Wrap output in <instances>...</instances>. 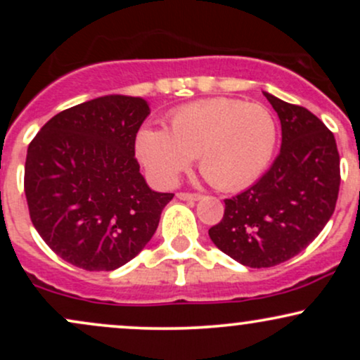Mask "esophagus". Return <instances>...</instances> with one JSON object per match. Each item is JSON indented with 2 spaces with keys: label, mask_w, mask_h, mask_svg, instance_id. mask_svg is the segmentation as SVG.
<instances>
[{
  "label": "esophagus",
  "mask_w": 360,
  "mask_h": 360,
  "mask_svg": "<svg viewBox=\"0 0 360 360\" xmlns=\"http://www.w3.org/2000/svg\"><path fill=\"white\" fill-rule=\"evenodd\" d=\"M177 198L183 201H198L201 200V194L198 193H177Z\"/></svg>",
  "instance_id": "esophagus-1"
}]
</instances>
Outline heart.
Here are the masks:
<instances>
[{
    "label": "heart",
    "mask_w": 360,
    "mask_h": 360,
    "mask_svg": "<svg viewBox=\"0 0 360 360\" xmlns=\"http://www.w3.org/2000/svg\"><path fill=\"white\" fill-rule=\"evenodd\" d=\"M169 128L143 127L135 152L160 188H171L198 155L201 172L214 188L250 186L269 166L278 142L274 117L259 103L210 98L181 106Z\"/></svg>",
    "instance_id": "obj_1"
}]
</instances>
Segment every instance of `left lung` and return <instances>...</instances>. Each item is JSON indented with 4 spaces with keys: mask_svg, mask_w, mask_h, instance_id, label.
<instances>
[{
    "mask_svg": "<svg viewBox=\"0 0 360 360\" xmlns=\"http://www.w3.org/2000/svg\"><path fill=\"white\" fill-rule=\"evenodd\" d=\"M281 120L283 142L269 171L225 200L214 245L247 267L286 262L318 237L335 210L340 157L335 137L311 111L264 93Z\"/></svg>",
    "mask_w": 360,
    "mask_h": 360,
    "instance_id": "8db88e82",
    "label": "left lung"
}]
</instances>
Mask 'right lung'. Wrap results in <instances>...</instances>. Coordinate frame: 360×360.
Returning a JSON list of instances; mask_svg holds the SVG:
<instances>
[{
	"mask_svg": "<svg viewBox=\"0 0 360 360\" xmlns=\"http://www.w3.org/2000/svg\"><path fill=\"white\" fill-rule=\"evenodd\" d=\"M150 108L108 94L49 120L32 140L25 194L44 242L72 266L115 271L147 245L172 193L148 188L135 139Z\"/></svg>",
	"mask_w": 360,
	"mask_h": 360,
	"instance_id": "right-lung-1",
	"label": "right lung"
}]
</instances>
